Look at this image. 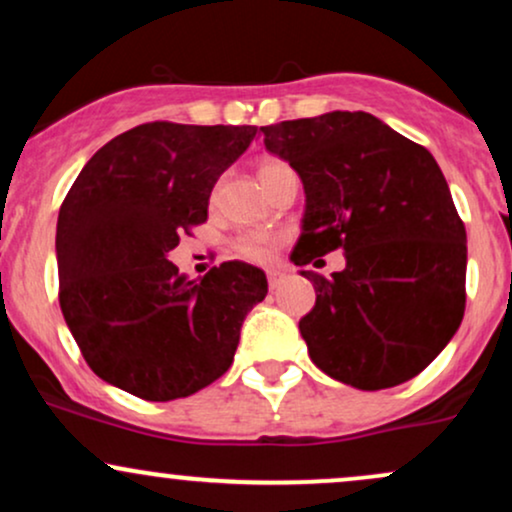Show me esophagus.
<instances>
[{
	"mask_svg": "<svg viewBox=\"0 0 512 512\" xmlns=\"http://www.w3.org/2000/svg\"><path fill=\"white\" fill-rule=\"evenodd\" d=\"M281 279H284V274H281L279 269H267V281H269V289H276V286L281 284Z\"/></svg>",
	"mask_w": 512,
	"mask_h": 512,
	"instance_id": "1",
	"label": "esophagus"
}]
</instances>
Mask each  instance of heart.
<instances>
[{"mask_svg": "<svg viewBox=\"0 0 512 512\" xmlns=\"http://www.w3.org/2000/svg\"><path fill=\"white\" fill-rule=\"evenodd\" d=\"M281 168H286V166L279 161L262 163L260 178H269V175L276 173V170H281ZM274 245H276V238L269 236V233H245V236H240L236 240V252L250 262H267V260H272Z\"/></svg>", "mask_w": 512, "mask_h": 512, "instance_id": "b5f03b06", "label": "heart"}]
</instances>
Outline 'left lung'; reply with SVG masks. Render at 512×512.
<instances>
[{"label":"left lung","mask_w":512,"mask_h":512,"mask_svg":"<svg viewBox=\"0 0 512 512\" xmlns=\"http://www.w3.org/2000/svg\"><path fill=\"white\" fill-rule=\"evenodd\" d=\"M260 132L303 182L293 264L344 250L330 279L301 272L317 296L298 322L310 358L358 390L407 383L455 337L467 301V233L436 158L368 113Z\"/></svg>","instance_id":"left-lung-1"}]
</instances>
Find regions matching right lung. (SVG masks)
<instances>
[{
    "instance_id": "1",
    "label": "right lung",
    "mask_w": 512,
    "mask_h": 512,
    "mask_svg": "<svg viewBox=\"0 0 512 512\" xmlns=\"http://www.w3.org/2000/svg\"><path fill=\"white\" fill-rule=\"evenodd\" d=\"M257 127L149 122L81 168L57 219L60 308L98 378L149 402L190 397L233 363L267 276L223 262L190 281L168 260Z\"/></svg>"
}]
</instances>
